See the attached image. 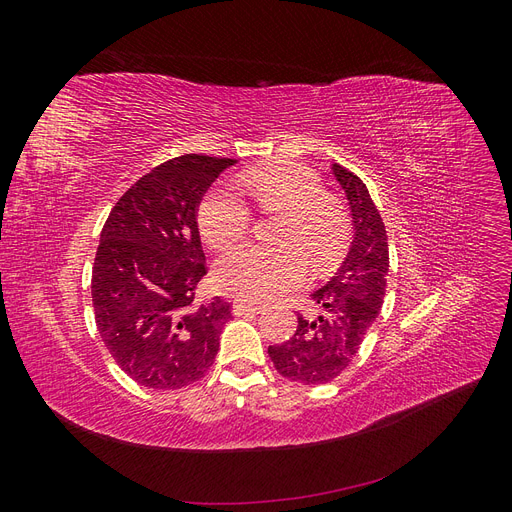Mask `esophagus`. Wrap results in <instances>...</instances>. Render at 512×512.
I'll list each match as a JSON object with an SVG mask.
<instances>
[{"label":"esophagus","mask_w":512,"mask_h":512,"mask_svg":"<svg viewBox=\"0 0 512 512\" xmlns=\"http://www.w3.org/2000/svg\"><path fill=\"white\" fill-rule=\"evenodd\" d=\"M262 305L258 303H245V301H235L232 303V314L235 316H245V314H258Z\"/></svg>","instance_id":"obj_1"}]
</instances>
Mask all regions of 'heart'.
Segmentation results:
<instances>
[{
  "mask_svg": "<svg viewBox=\"0 0 512 512\" xmlns=\"http://www.w3.org/2000/svg\"><path fill=\"white\" fill-rule=\"evenodd\" d=\"M256 205L282 215L275 230L280 247L247 245L224 256L213 271L215 286L230 297L271 301L299 286L307 262L316 273L331 271L348 250L350 215L324 190L320 177L301 162L258 166L243 179ZM252 209L232 188H213L198 205V230L213 250L239 245L252 228Z\"/></svg>",
  "mask_w": 512,
  "mask_h": 512,
  "instance_id": "heart-1",
  "label": "heart"
}]
</instances>
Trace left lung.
I'll list each match as a JSON object with an SVG mask.
<instances>
[{"label":"left lung","mask_w":512,"mask_h":512,"mask_svg":"<svg viewBox=\"0 0 512 512\" xmlns=\"http://www.w3.org/2000/svg\"><path fill=\"white\" fill-rule=\"evenodd\" d=\"M333 175L352 211L350 252L331 280L312 294L316 314L297 312L294 335L269 346L275 369L301 384L331 382L352 363L380 314L389 275V239L367 185L339 164H333Z\"/></svg>","instance_id":"left-lung-1"}]
</instances>
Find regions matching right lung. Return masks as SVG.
<instances>
[{
	"mask_svg": "<svg viewBox=\"0 0 512 512\" xmlns=\"http://www.w3.org/2000/svg\"><path fill=\"white\" fill-rule=\"evenodd\" d=\"M230 158L168 160L126 190L104 222L91 271V301L104 346L147 389H181L203 378L220 350L232 305L198 303L207 273L196 211Z\"/></svg>",
	"mask_w": 512,
	"mask_h": 512,
	"instance_id": "obj_1",
	"label": "right lung"
}]
</instances>
